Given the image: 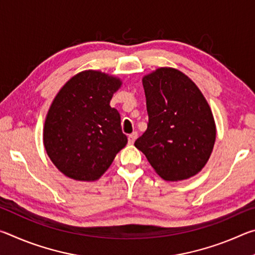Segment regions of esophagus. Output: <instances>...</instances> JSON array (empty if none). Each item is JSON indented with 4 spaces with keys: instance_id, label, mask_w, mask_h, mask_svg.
<instances>
[{
    "instance_id": "obj_1",
    "label": "esophagus",
    "mask_w": 255,
    "mask_h": 255,
    "mask_svg": "<svg viewBox=\"0 0 255 255\" xmlns=\"http://www.w3.org/2000/svg\"><path fill=\"white\" fill-rule=\"evenodd\" d=\"M137 136H138V133H137L136 131H135V132H132V133H130V135L128 136V143H129V144H133V141L136 140Z\"/></svg>"
}]
</instances>
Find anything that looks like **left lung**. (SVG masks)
I'll return each instance as SVG.
<instances>
[{"mask_svg":"<svg viewBox=\"0 0 255 255\" xmlns=\"http://www.w3.org/2000/svg\"><path fill=\"white\" fill-rule=\"evenodd\" d=\"M148 124L135 141L162 179L181 181L202 170L216 140V125L198 86L175 68L143 77Z\"/></svg>","mask_w":255,"mask_h":255,"instance_id":"left-lung-1","label":"left lung"}]
</instances>
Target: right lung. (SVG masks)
<instances>
[{
  "label": "right lung",
  "instance_id": "add662e5",
  "mask_svg": "<svg viewBox=\"0 0 255 255\" xmlns=\"http://www.w3.org/2000/svg\"><path fill=\"white\" fill-rule=\"evenodd\" d=\"M118 77L83 71L59 90L47 114L44 145L54 165L79 181L98 180L127 144L120 115L110 107Z\"/></svg>",
  "mask_w": 255,
  "mask_h": 255
}]
</instances>
